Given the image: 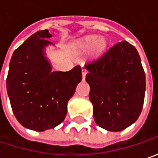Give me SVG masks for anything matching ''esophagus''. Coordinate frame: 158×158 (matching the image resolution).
Here are the masks:
<instances>
[{"mask_svg": "<svg viewBox=\"0 0 158 158\" xmlns=\"http://www.w3.org/2000/svg\"><path fill=\"white\" fill-rule=\"evenodd\" d=\"M81 72H82V76H83V79H85V75H86V73H87V70L85 68H82Z\"/></svg>", "mask_w": 158, "mask_h": 158, "instance_id": "34e87169", "label": "esophagus"}]
</instances>
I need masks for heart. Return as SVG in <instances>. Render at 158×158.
Instances as JSON below:
<instances>
[{
  "mask_svg": "<svg viewBox=\"0 0 158 158\" xmlns=\"http://www.w3.org/2000/svg\"><path fill=\"white\" fill-rule=\"evenodd\" d=\"M106 46V42L104 38H99V36L96 35H88L81 39L78 43V47L82 49V50H87L93 47L94 51L95 52H103Z\"/></svg>",
  "mask_w": 158,
  "mask_h": 158,
  "instance_id": "heart-1",
  "label": "heart"
}]
</instances>
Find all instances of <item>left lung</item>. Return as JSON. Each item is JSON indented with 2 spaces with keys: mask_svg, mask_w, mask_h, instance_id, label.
<instances>
[{
  "mask_svg": "<svg viewBox=\"0 0 158 158\" xmlns=\"http://www.w3.org/2000/svg\"><path fill=\"white\" fill-rule=\"evenodd\" d=\"M85 67L97 125L114 132L132 125L143 109L146 87L136 49L127 41L118 43L85 61Z\"/></svg>",
  "mask_w": 158,
  "mask_h": 158,
  "instance_id": "obj_1",
  "label": "left lung"
}]
</instances>
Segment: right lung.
<instances>
[{
    "instance_id": "1",
    "label": "right lung",
    "mask_w": 158,
    "mask_h": 158,
    "mask_svg": "<svg viewBox=\"0 0 158 158\" xmlns=\"http://www.w3.org/2000/svg\"><path fill=\"white\" fill-rule=\"evenodd\" d=\"M49 30L30 35L13 53L9 63L7 92L12 110L24 128L44 131L64 120L67 103L82 79L81 67L52 72L45 47L52 44Z\"/></svg>"
}]
</instances>
